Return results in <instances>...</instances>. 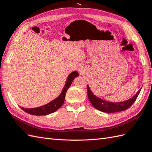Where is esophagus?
<instances>
[{"instance_id":"esophagus-1","label":"esophagus","mask_w":152,"mask_h":152,"mask_svg":"<svg viewBox=\"0 0 152 152\" xmlns=\"http://www.w3.org/2000/svg\"><path fill=\"white\" fill-rule=\"evenodd\" d=\"M79 71H80V70H79Z\"/></svg>"}]
</instances>
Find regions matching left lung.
<instances>
[{
  "instance_id": "obj_1",
  "label": "left lung",
  "mask_w": 152,
  "mask_h": 152,
  "mask_svg": "<svg viewBox=\"0 0 152 152\" xmlns=\"http://www.w3.org/2000/svg\"><path fill=\"white\" fill-rule=\"evenodd\" d=\"M141 89L137 91V93L129 99L124 101V102H122L113 103L107 102V101L101 99L100 98H98L96 96L94 95L89 85H87V96H88L91 103L93 104L95 108L99 110L101 112H103L105 113H115L124 111V110H126L129 108L134 103L137 97L138 96L140 93Z\"/></svg>"
}]
</instances>
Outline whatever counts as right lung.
I'll return each instance as SVG.
<instances>
[{"label":"right lung","mask_w":152,"mask_h":152,"mask_svg":"<svg viewBox=\"0 0 152 152\" xmlns=\"http://www.w3.org/2000/svg\"><path fill=\"white\" fill-rule=\"evenodd\" d=\"M78 76H79V73L77 71L72 72L67 77L65 85L62 89L61 93L59 94L58 97L53 99L49 103L34 108H24L20 107L25 112L31 115H48L56 112L63 105L64 102H65V94L68 89L71 86L73 79Z\"/></svg>","instance_id":"add662e5"}]
</instances>
